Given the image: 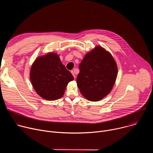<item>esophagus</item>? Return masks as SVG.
Returning <instances> with one entry per match:
<instances>
[{
    "instance_id": "obj_1",
    "label": "esophagus",
    "mask_w": 153,
    "mask_h": 153,
    "mask_svg": "<svg viewBox=\"0 0 153 153\" xmlns=\"http://www.w3.org/2000/svg\"><path fill=\"white\" fill-rule=\"evenodd\" d=\"M71 74H73V77H74V79L76 78V74H75V71L74 70V71H71Z\"/></svg>"
}]
</instances>
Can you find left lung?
Returning a JSON list of instances; mask_svg holds the SVG:
<instances>
[{
	"label": "left lung",
	"instance_id": "1",
	"mask_svg": "<svg viewBox=\"0 0 153 153\" xmlns=\"http://www.w3.org/2000/svg\"><path fill=\"white\" fill-rule=\"evenodd\" d=\"M79 69L76 82L86 99L97 102L110 94L118 73L117 63L110 52L96 46L85 54Z\"/></svg>",
	"mask_w": 153,
	"mask_h": 153
}]
</instances>
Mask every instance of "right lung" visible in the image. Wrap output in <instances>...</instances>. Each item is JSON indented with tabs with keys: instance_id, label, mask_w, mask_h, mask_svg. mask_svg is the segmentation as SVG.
<instances>
[{
	"instance_id": "add662e5",
	"label": "right lung",
	"mask_w": 153,
	"mask_h": 153,
	"mask_svg": "<svg viewBox=\"0 0 153 153\" xmlns=\"http://www.w3.org/2000/svg\"><path fill=\"white\" fill-rule=\"evenodd\" d=\"M30 77L37 94L47 100L61 98L68 83L74 80L71 73L62 64L59 54L54 52L35 59Z\"/></svg>"
}]
</instances>
